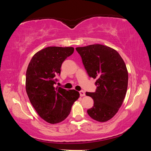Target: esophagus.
<instances>
[{
    "label": "esophagus",
    "mask_w": 151,
    "mask_h": 151,
    "mask_svg": "<svg viewBox=\"0 0 151 151\" xmlns=\"http://www.w3.org/2000/svg\"><path fill=\"white\" fill-rule=\"evenodd\" d=\"M79 93H80V95H81V96H85V91H79Z\"/></svg>",
    "instance_id": "1"
}]
</instances>
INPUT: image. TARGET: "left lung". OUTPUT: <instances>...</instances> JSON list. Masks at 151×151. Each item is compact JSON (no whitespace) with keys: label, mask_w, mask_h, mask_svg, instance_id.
I'll return each mask as SVG.
<instances>
[{"label":"left lung","mask_w":151,"mask_h":151,"mask_svg":"<svg viewBox=\"0 0 151 151\" xmlns=\"http://www.w3.org/2000/svg\"><path fill=\"white\" fill-rule=\"evenodd\" d=\"M88 76L96 78L94 93L86 92L94 105L87 111L92 119L106 122L118 112L126 95L128 71L121 55L113 48L102 45L77 47Z\"/></svg>","instance_id":"1"}]
</instances>
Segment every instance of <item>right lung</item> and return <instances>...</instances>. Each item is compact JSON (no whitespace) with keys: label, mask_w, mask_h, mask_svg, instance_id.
Wrapping results in <instances>:
<instances>
[{"label":"right lung","mask_w":151,"mask_h":151,"mask_svg":"<svg viewBox=\"0 0 151 151\" xmlns=\"http://www.w3.org/2000/svg\"><path fill=\"white\" fill-rule=\"evenodd\" d=\"M73 52V47H47L36 53L28 66L27 95L38 114L48 123L64 121L80 96L75 90L55 87L61 65Z\"/></svg>","instance_id":"add662e5"}]
</instances>
